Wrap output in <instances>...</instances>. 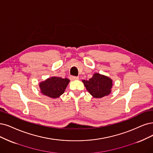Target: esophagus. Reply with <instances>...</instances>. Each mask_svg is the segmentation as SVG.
Masks as SVG:
<instances>
[{"instance_id":"1","label":"esophagus","mask_w":153,"mask_h":153,"mask_svg":"<svg viewBox=\"0 0 153 153\" xmlns=\"http://www.w3.org/2000/svg\"><path fill=\"white\" fill-rule=\"evenodd\" d=\"M71 80H77V79H79V77H77V76H71Z\"/></svg>"}]
</instances>
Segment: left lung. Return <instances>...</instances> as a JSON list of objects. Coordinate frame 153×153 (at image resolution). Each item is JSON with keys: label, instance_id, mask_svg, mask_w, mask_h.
Returning <instances> with one entry per match:
<instances>
[{"label": "left lung", "instance_id": "1", "mask_svg": "<svg viewBox=\"0 0 153 153\" xmlns=\"http://www.w3.org/2000/svg\"><path fill=\"white\" fill-rule=\"evenodd\" d=\"M88 91L94 98H101L108 96L111 91L112 80L108 77L95 73L93 77L88 80H82Z\"/></svg>", "mask_w": 153, "mask_h": 153}]
</instances>
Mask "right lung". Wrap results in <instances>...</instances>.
Instances as JSON below:
<instances>
[{
  "label": "right lung",
  "mask_w": 153,
  "mask_h": 153,
  "mask_svg": "<svg viewBox=\"0 0 153 153\" xmlns=\"http://www.w3.org/2000/svg\"><path fill=\"white\" fill-rule=\"evenodd\" d=\"M70 80L67 78L52 77L39 83L41 93L52 98H59L65 91Z\"/></svg>",
  "instance_id": "right-lung-1"
}]
</instances>
